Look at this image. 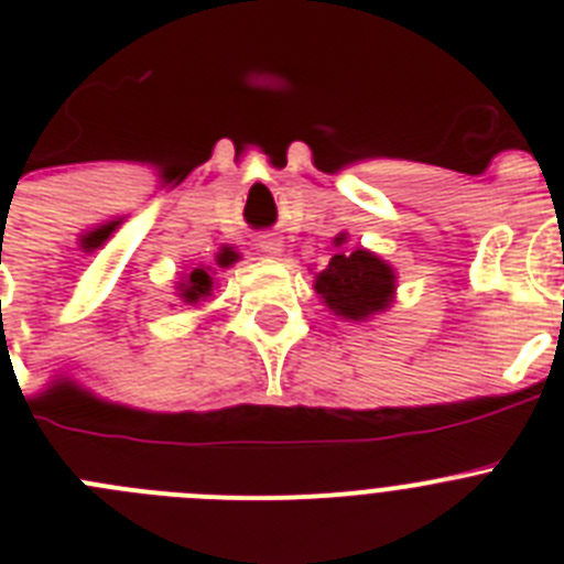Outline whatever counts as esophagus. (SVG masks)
I'll return each instance as SVG.
<instances>
[{"label":"esophagus","instance_id":"1","mask_svg":"<svg viewBox=\"0 0 564 564\" xmlns=\"http://www.w3.org/2000/svg\"><path fill=\"white\" fill-rule=\"evenodd\" d=\"M257 248L262 253H268V257H279L282 253V239L276 237V234H259L257 237Z\"/></svg>","mask_w":564,"mask_h":564}]
</instances>
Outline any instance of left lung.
Segmentation results:
<instances>
[{
	"label": "left lung",
	"mask_w": 564,
	"mask_h": 564,
	"mask_svg": "<svg viewBox=\"0 0 564 564\" xmlns=\"http://www.w3.org/2000/svg\"><path fill=\"white\" fill-rule=\"evenodd\" d=\"M344 237L336 239L341 246ZM316 293L336 316L367 322L387 311L395 299V271L381 257L356 248L330 259L325 271L316 273Z\"/></svg>",
	"instance_id": "1"
}]
</instances>
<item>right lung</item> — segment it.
<instances>
[{
  "label": "right lung",
  "mask_w": 564,
  "mask_h": 564,
  "mask_svg": "<svg viewBox=\"0 0 564 564\" xmlns=\"http://www.w3.org/2000/svg\"><path fill=\"white\" fill-rule=\"evenodd\" d=\"M234 262H237V251H231V248H223V251L217 253V265L220 268L234 265ZM212 288H214L212 271H208V268H194V271L188 273L186 282H181V299L183 302H188V305H194V302L212 296Z\"/></svg>",
  "instance_id": "1"
}]
</instances>
